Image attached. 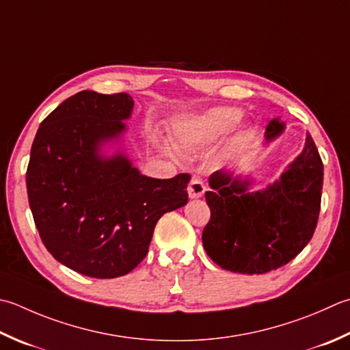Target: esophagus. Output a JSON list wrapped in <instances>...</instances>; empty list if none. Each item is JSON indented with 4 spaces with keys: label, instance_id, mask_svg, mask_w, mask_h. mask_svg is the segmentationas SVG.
<instances>
[{
    "label": "esophagus",
    "instance_id": "34e87169",
    "mask_svg": "<svg viewBox=\"0 0 350 350\" xmlns=\"http://www.w3.org/2000/svg\"><path fill=\"white\" fill-rule=\"evenodd\" d=\"M204 191H206V187H204L203 180L198 177H193L188 185V196L191 198H198L204 194Z\"/></svg>",
    "mask_w": 350,
    "mask_h": 350
}]
</instances>
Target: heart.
Wrapping results in <instances>:
<instances>
[{"mask_svg":"<svg viewBox=\"0 0 350 350\" xmlns=\"http://www.w3.org/2000/svg\"><path fill=\"white\" fill-rule=\"evenodd\" d=\"M241 118L235 107H215L204 113L189 116L174 124V141L179 147L193 148L209 144L228 132Z\"/></svg>","mask_w":350,"mask_h":350,"instance_id":"1","label":"heart"}]
</instances>
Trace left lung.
<instances>
[{"label": "left lung", "mask_w": 350, "mask_h": 350, "mask_svg": "<svg viewBox=\"0 0 350 350\" xmlns=\"http://www.w3.org/2000/svg\"><path fill=\"white\" fill-rule=\"evenodd\" d=\"M284 124L270 121L265 138L282 133ZM206 203L211 218L202 241L208 256L221 269L262 275L280 269L310 243L317 228L323 162L311 135L302 154L269 188L247 193L249 182L228 171L209 177Z\"/></svg>", "instance_id": "8db88e82"}]
</instances>
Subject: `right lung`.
Returning <instances> with one entry per match:
<instances>
[{
    "label": "right lung",
    "mask_w": 350,
    "mask_h": 350,
    "mask_svg": "<svg viewBox=\"0 0 350 350\" xmlns=\"http://www.w3.org/2000/svg\"><path fill=\"white\" fill-rule=\"evenodd\" d=\"M132 109L126 92H77L40 122L31 146L25 182L39 237L54 259L89 278L132 271L157 220L188 202L189 174L153 179L124 154L100 156Z\"/></svg>",
    "instance_id": "add662e5"
}]
</instances>
